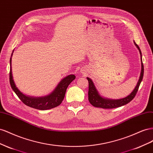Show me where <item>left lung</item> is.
<instances>
[{"mask_svg":"<svg viewBox=\"0 0 153 153\" xmlns=\"http://www.w3.org/2000/svg\"><path fill=\"white\" fill-rule=\"evenodd\" d=\"M134 43L135 46L137 47L138 49L140 54V58H141V65H142V70H141V73H140V76L139 80L137 82V85L135 87L133 91L128 96L126 97L123 99H109L106 98L102 97L101 95H100L99 94L97 90L96 89L95 86L94 85V83L93 82L92 80H91L90 78L86 77L89 83V87H88V101L90 102L91 105L97 107V108H105V109H111V108H115L120 107L122 106L126 105V104L129 103L130 101H131L132 100L134 99V97L136 95L138 88L140 85L141 82L143 79V65L142 63V52L140 49L138 47V45L134 41Z\"/></svg>","mask_w":153,"mask_h":153,"instance_id":"8db88e82","label":"left lung"}]
</instances>
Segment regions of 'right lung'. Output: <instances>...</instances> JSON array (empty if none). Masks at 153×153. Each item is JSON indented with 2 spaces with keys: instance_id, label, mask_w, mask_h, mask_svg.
Segmentation results:
<instances>
[{
  "instance_id": "1",
  "label": "right lung",
  "mask_w": 153,
  "mask_h": 153,
  "mask_svg": "<svg viewBox=\"0 0 153 153\" xmlns=\"http://www.w3.org/2000/svg\"><path fill=\"white\" fill-rule=\"evenodd\" d=\"M13 52L10 58V82L11 88L15 91V93L18 96L19 98L21 100L25 105L33 108L37 109L40 110H46L49 109L55 108L59 106L62 102L65 97V93L68 86L71 84V82L75 79L76 76L74 74L67 76L59 82V83L56 86L52 92L49 95L44 97H33L27 96L22 94L21 91L17 88L15 85L13 79L12 75V69H11V57Z\"/></svg>"
}]
</instances>
